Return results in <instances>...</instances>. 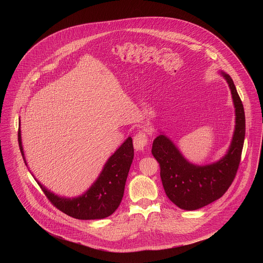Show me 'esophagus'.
<instances>
[{
  "mask_svg": "<svg viewBox=\"0 0 263 263\" xmlns=\"http://www.w3.org/2000/svg\"><path fill=\"white\" fill-rule=\"evenodd\" d=\"M134 146L137 151H144V149L148 146V137L145 132L140 130L138 132L137 135H135Z\"/></svg>",
  "mask_w": 263,
  "mask_h": 263,
  "instance_id": "esophagus-1",
  "label": "esophagus"
}]
</instances>
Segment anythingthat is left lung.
I'll use <instances>...</instances> for the list:
<instances>
[{
  "mask_svg": "<svg viewBox=\"0 0 263 263\" xmlns=\"http://www.w3.org/2000/svg\"><path fill=\"white\" fill-rule=\"evenodd\" d=\"M225 77L236 108L234 137L225 157L212 165L195 166L187 162L165 136L153 142L152 154L160 166V176L169 199L178 208L194 211L210 204L225 194L233 183L245 139V112L232 78Z\"/></svg>",
  "mask_w": 263,
  "mask_h": 263,
  "instance_id": "1",
  "label": "left lung"
}]
</instances>
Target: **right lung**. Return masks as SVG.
I'll return each mask as SVG.
<instances>
[{
    "instance_id": "right-lung-1",
    "label": "right lung",
    "mask_w": 263,
    "mask_h": 263,
    "mask_svg": "<svg viewBox=\"0 0 263 263\" xmlns=\"http://www.w3.org/2000/svg\"><path fill=\"white\" fill-rule=\"evenodd\" d=\"M18 143L26 164L20 128L18 129ZM133 159V139L128 138L108 159L96 182L82 196L72 199L53 194L37 181L38 185L50 203L66 215L78 220L104 219L112 215L120 204Z\"/></svg>"
}]
</instances>
